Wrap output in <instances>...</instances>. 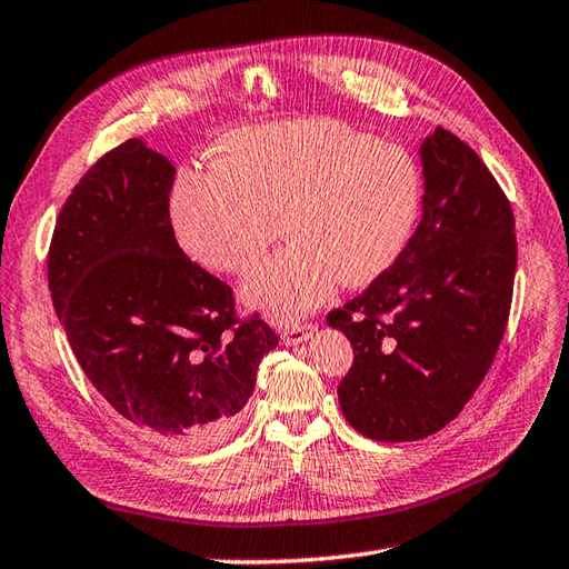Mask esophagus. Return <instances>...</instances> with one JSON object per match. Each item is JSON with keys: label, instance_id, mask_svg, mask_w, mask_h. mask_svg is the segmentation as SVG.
I'll return each instance as SVG.
<instances>
[{"label": "esophagus", "instance_id": "1", "mask_svg": "<svg viewBox=\"0 0 569 569\" xmlns=\"http://www.w3.org/2000/svg\"><path fill=\"white\" fill-rule=\"evenodd\" d=\"M312 332H315V325H296V327L283 329L281 339H283V345L296 347V345H302L306 339H310Z\"/></svg>", "mask_w": 569, "mask_h": 569}]
</instances>
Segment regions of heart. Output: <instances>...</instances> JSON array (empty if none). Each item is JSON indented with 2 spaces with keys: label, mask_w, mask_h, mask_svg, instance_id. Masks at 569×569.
I'll use <instances>...</instances> for the list:
<instances>
[{
  "label": "heart",
  "mask_w": 569,
  "mask_h": 569,
  "mask_svg": "<svg viewBox=\"0 0 569 569\" xmlns=\"http://www.w3.org/2000/svg\"><path fill=\"white\" fill-rule=\"evenodd\" d=\"M421 171L400 144L327 118L237 128L208 171L181 169L169 228L198 267L244 276L276 234L288 244L249 279L242 298L276 322H296L341 281L361 288L392 269L421 210Z\"/></svg>",
  "instance_id": "1"
}]
</instances>
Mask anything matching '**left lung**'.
I'll return each mask as SVG.
<instances>
[{"label": "left lung", "mask_w": 569, "mask_h": 569, "mask_svg": "<svg viewBox=\"0 0 569 569\" xmlns=\"http://www.w3.org/2000/svg\"><path fill=\"white\" fill-rule=\"evenodd\" d=\"M419 154L425 213L412 240L392 269L327 315L353 347L341 412L388 443L427 439L460 415L505 337L517 273L509 198L478 152L436 128Z\"/></svg>", "instance_id": "left-lung-1"}]
</instances>
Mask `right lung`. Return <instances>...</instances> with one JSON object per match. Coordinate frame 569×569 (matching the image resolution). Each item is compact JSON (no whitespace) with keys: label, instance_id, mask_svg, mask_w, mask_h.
I'll use <instances>...</instances> for the list:
<instances>
[{"label":"right lung","instance_id":"right-lung-1","mask_svg":"<svg viewBox=\"0 0 569 569\" xmlns=\"http://www.w3.org/2000/svg\"><path fill=\"white\" fill-rule=\"evenodd\" d=\"M174 174L138 138L106 152L60 210L48 286L103 400L154 439L196 448L234 427L279 335L259 315L240 320L232 288L181 252Z\"/></svg>","mask_w":569,"mask_h":569}]
</instances>
